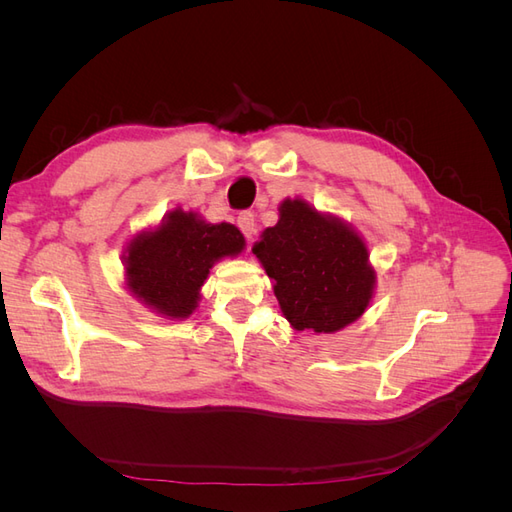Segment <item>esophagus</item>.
Masks as SVG:
<instances>
[{
  "label": "esophagus",
  "instance_id": "34e87169",
  "mask_svg": "<svg viewBox=\"0 0 512 512\" xmlns=\"http://www.w3.org/2000/svg\"><path fill=\"white\" fill-rule=\"evenodd\" d=\"M254 222H256V220H254V213H252V211L239 213L237 224H239V230L243 232L245 239H252V237L256 235V224H254Z\"/></svg>",
  "mask_w": 512,
  "mask_h": 512
}]
</instances>
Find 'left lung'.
I'll list each match as a JSON object with an SVG mask.
<instances>
[{
    "label": "left lung",
    "mask_w": 512,
    "mask_h": 512,
    "mask_svg": "<svg viewBox=\"0 0 512 512\" xmlns=\"http://www.w3.org/2000/svg\"><path fill=\"white\" fill-rule=\"evenodd\" d=\"M252 252L275 280V297L297 331L335 333L369 305L376 273L365 243L299 198L284 200L280 222L262 232Z\"/></svg>",
    "instance_id": "left-lung-1"
}]
</instances>
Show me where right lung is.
Here are the masks:
<instances>
[{"mask_svg": "<svg viewBox=\"0 0 512 512\" xmlns=\"http://www.w3.org/2000/svg\"><path fill=\"white\" fill-rule=\"evenodd\" d=\"M243 245V235L232 224H205L196 213L173 211L158 230L130 241L128 286L156 312L188 318L213 262L239 254Z\"/></svg>", "mask_w": 512, "mask_h": 512, "instance_id": "1", "label": "right lung"}]
</instances>
